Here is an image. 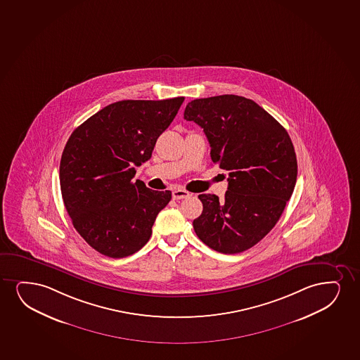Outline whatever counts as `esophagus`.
Here are the masks:
<instances>
[{
	"instance_id": "esophagus-1",
	"label": "esophagus",
	"mask_w": 360,
	"mask_h": 360,
	"mask_svg": "<svg viewBox=\"0 0 360 360\" xmlns=\"http://www.w3.org/2000/svg\"><path fill=\"white\" fill-rule=\"evenodd\" d=\"M190 196H191V193H190V192H187L186 190L178 188V190L173 191L174 200H184V198H188Z\"/></svg>"
}]
</instances>
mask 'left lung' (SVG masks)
<instances>
[{"label":"left lung","mask_w":360,"mask_h":360,"mask_svg":"<svg viewBox=\"0 0 360 360\" xmlns=\"http://www.w3.org/2000/svg\"><path fill=\"white\" fill-rule=\"evenodd\" d=\"M184 118L203 129L210 157L229 172L228 191L200 195L193 220L200 241L224 255L255 246L278 223L297 180L296 152L286 129L255 101L236 95L188 102Z\"/></svg>","instance_id":"left-lung-1"}]
</instances>
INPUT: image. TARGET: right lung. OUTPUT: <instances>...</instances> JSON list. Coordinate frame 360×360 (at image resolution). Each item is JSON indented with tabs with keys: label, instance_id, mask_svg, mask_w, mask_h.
<instances>
[{
	"label": "right lung",
	"instance_id": "obj_1",
	"mask_svg": "<svg viewBox=\"0 0 360 360\" xmlns=\"http://www.w3.org/2000/svg\"><path fill=\"white\" fill-rule=\"evenodd\" d=\"M184 100L119 101L69 137L60 164L64 205L74 228L101 255L124 258L150 240L172 192L132 181L135 167L150 160Z\"/></svg>",
	"mask_w": 360,
	"mask_h": 360
}]
</instances>
